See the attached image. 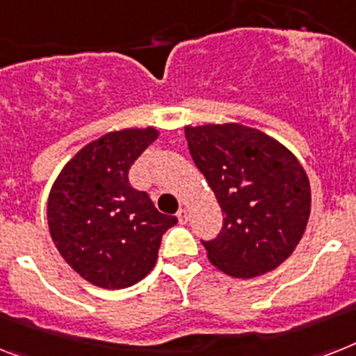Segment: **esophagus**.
Instances as JSON below:
<instances>
[{"mask_svg":"<svg viewBox=\"0 0 356 356\" xmlns=\"http://www.w3.org/2000/svg\"><path fill=\"white\" fill-rule=\"evenodd\" d=\"M177 219H179V223H186V221H188V212L184 210V208H179Z\"/></svg>","mask_w":356,"mask_h":356,"instance_id":"obj_1","label":"esophagus"}]
</instances>
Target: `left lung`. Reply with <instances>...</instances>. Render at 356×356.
<instances>
[{
	"mask_svg": "<svg viewBox=\"0 0 356 356\" xmlns=\"http://www.w3.org/2000/svg\"><path fill=\"white\" fill-rule=\"evenodd\" d=\"M184 135L225 213L218 238L203 241L208 259L234 278L274 270L300 243L311 213V186L298 159L243 124L186 126Z\"/></svg>",
	"mask_w": 356,
	"mask_h": 356,
	"instance_id": "1",
	"label": "left lung"
}]
</instances>
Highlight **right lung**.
<instances>
[{"label":"right lung","instance_id":"obj_1","mask_svg":"<svg viewBox=\"0 0 356 356\" xmlns=\"http://www.w3.org/2000/svg\"><path fill=\"white\" fill-rule=\"evenodd\" d=\"M157 137L155 128L106 133L83 146L51 188V238L71 268L97 287L140 282L155 267L163 234L177 223L128 179L131 164Z\"/></svg>","mask_w":356,"mask_h":356}]
</instances>
